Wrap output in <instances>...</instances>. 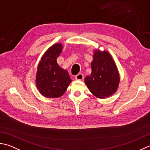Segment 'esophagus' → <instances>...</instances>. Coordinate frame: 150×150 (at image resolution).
<instances>
[{
  "label": "esophagus",
  "mask_w": 150,
  "mask_h": 150,
  "mask_svg": "<svg viewBox=\"0 0 150 150\" xmlns=\"http://www.w3.org/2000/svg\"><path fill=\"white\" fill-rule=\"evenodd\" d=\"M83 79H84V75H83V74H82V73H79V74H77L75 76L76 80L81 81V80H83Z\"/></svg>",
  "instance_id": "1"
}]
</instances>
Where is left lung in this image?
Masks as SVG:
<instances>
[{
	"instance_id": "obj_1",
	"label": "left lung",
	"mask_w": 150,
	"mask_h": 150,
	"mask_svg": "<svg viewBox=\"0 0 150 150\" xmlns=\"http://www.w3.org/2000/svg\"><path fill=\"white\" fill-rule=\"evenodd\" d=\"M92 73L85 78V84L98 98H108L118 89L119 73L111 55L107 51L96 50L91 64Z\"/></svg>"
}]
</instances>
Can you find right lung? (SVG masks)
Instances as JSON below:
<instances>
[{
    "label": "right lung",
    "mask_w": 150,
    "mask_h": 150,
    "mask_svg": "<svg viewBox=\"0 0 150 150\" xmlns=\"http://www.w3.org/2000/svg\"><path fill=\"white\" fill-rule=\"evenodd\" d=\"M62 44L56 43L48 49L38 64L36 83L41 94L47 98H59L66 91L71 80L66 70L58 66L57 59Z\"/></svg>",
    "instance_id": "right-lung-1"
}]
</instances>
